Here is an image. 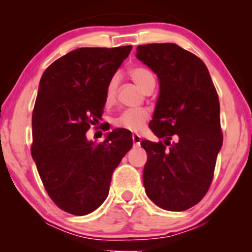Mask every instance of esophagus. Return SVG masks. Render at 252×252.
Listing matches in <instances>:
<instances>
[{"label":"esophagus","instance_id":"1","mask_svg":"<svg viewBox=\"0 0 252 252\" xmlns=\"http://www.w3.org/2000/svg\"><path fill=\"white\" fill-rule=\"evenodd\" d=\"M132 140H133V144L134 147H139L141 143V136L139 134H133L132 135Z\"/></svg>","mask_w":252,"mask_h":252}]
</instances>
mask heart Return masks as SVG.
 Here are the masks:
<instances>
[{
  "instance_id": "b5f03b06",
  "label": "heart",
  "mask_w": 252,
  "mask_h": 252,
  "mask_svg": "<svg viewBox=\"0 0 252 252\" xmlns=\"http://www.w3.org/2000/svg\"><path fill=\"white\" fill-rule=\"evenodd\" d=\"M128 74L132 80L142 89L147 92L148 89L154 88L156 80L154 74L149 70L144 67H133L128 71ZM117 89H118V78L116 75L110 79L105 88L104 101L106 106H111L115 104L117 97ZM150 119V113L146 109H130L125 110L120 115L113 119V125L118 128H123L130 132H140L143 129L148 120Z\"/></svg>"
}]
</instances>
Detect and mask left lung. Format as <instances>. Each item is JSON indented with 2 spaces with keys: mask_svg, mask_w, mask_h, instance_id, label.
<instances>
[{
  "mask_svg": "<svg viewBox=\"0 0 252 252\" xmlns=\"http://www.w3.org/2000/svg\"><path fill=\"white\" fill-rule=\"evenodd\" d=\"M136 57L159 80L149 127L165 139L141 142L148 155L144 188L161 209L185 211L197 204L211 186L222 146L218 94L201 58L177 44H142L136 48Z\"/></svg>",
  "mask_w": 252,
  "mask_h": 252,
  "instance_id": "8db88e82",
  "label": "left lung"
}]
</instances>
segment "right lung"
Instances as JSON below:
<instances>
[{
    "label": "right lung",
    "mask_w": 252,
    "mask_h": 252,
    "mask_svg": "<svg viewBox=\"0 0 252 252\" xmlns=\"http://www.w3.org/2000/svg\"><path fill=\"white\" fill-rule=\"evenodd\" d=\"M132 46L79 48L43 72L32 116L31 154L49 197L75 216L88 215L108 197L111 175L133 146L126 129L88 141L101 119L105 88Z\"/></svg>",
    "instance_id": "1"
}]
</instances>
